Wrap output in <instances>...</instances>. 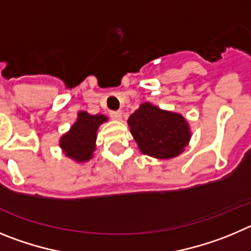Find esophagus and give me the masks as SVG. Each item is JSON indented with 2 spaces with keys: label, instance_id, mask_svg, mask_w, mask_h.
<instances>
[{
  "label": "esophagus",
  "instance_id": "34e87169",
  "mask_svg": "<svg viewBox=\"0 0 251 251\" xmlns=\"http://www.w3.org/2000/svg\"><path fill=\"white\" fill-rule=\"evenodd\" d=\"M110 116H111L112 120H121V117H123V112H121V111H111V112H110Z\"/></svg>",
  "mask_w": 251,
  "mask_h": 251
}]
</instances>
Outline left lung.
<instances>
[{"label": "left lung", "mask_w": 251, "mask_h": 251, "mask_svg": "<svg viewBox=\"0 0 251 251\" xmlns=\"http://www.w3.org/2000/svg\"><path fill=\"white\" fill-rule=\"evenodd\" d=\"M140 151L155 159L179 156L191 139L190 125L181 114L144 102L127 120Z\"/></svg>", "instance_id": "obj_1"}]
</instances>
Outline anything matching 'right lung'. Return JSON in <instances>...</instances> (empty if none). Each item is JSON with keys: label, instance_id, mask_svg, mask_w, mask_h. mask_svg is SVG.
<instances>
[{"label": "right lung", "instance_id": "obj_1", "mask_svg": "<svg viewBox=\"0 0 251 251\" xmlns=\"http://www.w3.org/2000/svg\"><path fill=\"white\" fill-rule=\"evenodd\" d=\"M107 120V116L102 114L91 115L87 111L78 112L76 123L58 141L65 156L78 164L90 161L96 150L99 127Z\"/></svg>", "mask_w": 251, "mask_h": 251}]
</instances>
